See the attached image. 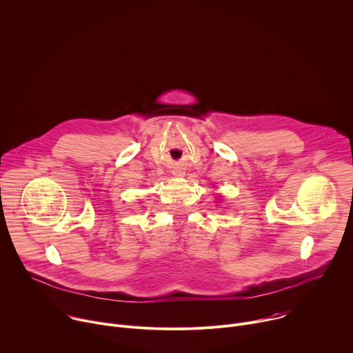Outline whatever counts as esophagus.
<instances>
[{
  "instance_id": "1",
  "label": "esophagus",
  "mask_w": 353,
  "mask_h": 353,
  "mask_svg": "<svg viewBox=\"0 0 353 353\" xmlns=\"http://www.w3.org/2000/svg\"><path fill=\"white\" fill-rule=\"evenodd\" d=\"M176 176H183V173L181 172H173Z\"/></svg>"
}]
</instances>
